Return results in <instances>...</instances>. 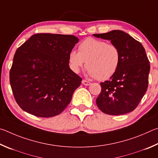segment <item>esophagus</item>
Segmentation results:
<instances>
[{
    "mask_svg": "<svg viewBox=\"0 0 158 158\" xmlns=\"http://www.w3.org/2000/svg\"><path fill=\"white\" fill-rule=\"evenodd\" d=\"M82 83L84 85H86V86H89V85H91V82H88V81H85V80H83V81H82Z\"/></svg>",
    "mask_w": 158,
    "mask_h": 158,
    "instance_id": "34e87169",
    "label": "esophagus"
}]
</instances>
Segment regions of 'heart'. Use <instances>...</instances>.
I'll return each instance as SVG.
<instances>
[{"label": "heart", "mask_w": 158, "mask_h": 158, "mask_svg": "<svg viewBox=\"0 0 158 158\" xmlns=\"http://www.w3.org/2000/svg\"><path fill=\"white\" fill-rule=\"evenodd\" d=\"M120 59L119 50L114 44L87 38L78 46V52L71 51L69 52V64L72 71L78 73L86 64L89 76L106 81L117 71Z\"/></svg>", "instance_id": "1"}]
</instances>
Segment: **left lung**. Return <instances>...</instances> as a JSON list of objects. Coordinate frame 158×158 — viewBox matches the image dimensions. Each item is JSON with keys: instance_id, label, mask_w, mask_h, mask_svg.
I'll list each match as a JSON object with an SVG mask.
<instances>
[{"instance_id": "8db88e82", "label": "left lung", "mask_w": 158, "mask_h": 158, "mask_svg": "<svg viewBox=\"0 0 158 158\" xmlns=\"http://www.w3.org/2000/svg\"><path fill=\"white\" fill-rule=\"evenodd\" d=\"M110 41L120 51V64L109 81L101 82L96 105L110 115L129 113L136 108L148 88L150 64L142 44L119 30L94 34Z\"/></svg>"}]
</instances>
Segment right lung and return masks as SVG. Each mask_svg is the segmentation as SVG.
Returning <instances> with one entry per match:
<instances>
[{"label":"right lung","instance_id":"add662e5","mask_svg":"<svg viewBox=\"0 0 158 158\" xmlns=\"http://www.w3.org/2000/svg\"><path fill=\"white\" fill-rule=\"evenodd\" d=\"M78 41L73 35L40 33L16 50L10 82L22 110L51 117L66 108L82 81L69 65V52Z\"/></svg>","mask_w":158,"mask_h":158}]
</instances>
